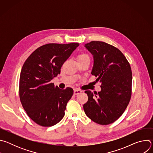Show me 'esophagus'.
<instances>
[{
	"mask_svg": "<svg viewBox=\"0 0 153 153\" xmlns=\"http://www.w3.org/2000/svg\"><path fill=\"white\" fill-rule=\"evenodd\" d=\"M82 93V91L80 90H77V89H75L74 90V95H77L79 94H80Z\"/></svg>",
	"mask_w": 153,
	"mask_h": 153,
	"instance_id": "obj_1",
	"label": "esophagus"
}]
</instances>
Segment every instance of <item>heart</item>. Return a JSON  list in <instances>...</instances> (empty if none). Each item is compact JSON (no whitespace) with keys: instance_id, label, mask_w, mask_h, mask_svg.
<instances>
[{"instance_id":"1","label":"heart","mask_w":153,"mask_h":153,"mask_svg":"<svg viewBox=\"0 0 153 153\" xmlns=\"http://www.w3.org/2000/svg\"><path fill=\"white\" fill-rule=\"evenodd\" d=\"M77 60H78V61H83V60H90V58L88 54H86L85 53H82L78 56Z\"/></svg>"}]
</instances>
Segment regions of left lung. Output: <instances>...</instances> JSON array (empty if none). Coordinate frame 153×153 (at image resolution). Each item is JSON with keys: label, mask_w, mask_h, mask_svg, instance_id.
<instances>
[{"label": "left lung", "mask_w": 153, "mask_h": 153, "mask_svg": "<svg viewBox=\"0 0 153 153\" xmlns=\"http://www.w3.org/2000/svg\"><path fill=\"white\" fill-rule=\"evenodd\" d=\"M85 47L93 56L91 74L101 83L100 91H85L88 97L85 113L97 123H112L123 113L131 96L130 65L119 49L105 42L92 41Z\"/></svg>", "instance_id": "left-lung-1"}]
</instances>
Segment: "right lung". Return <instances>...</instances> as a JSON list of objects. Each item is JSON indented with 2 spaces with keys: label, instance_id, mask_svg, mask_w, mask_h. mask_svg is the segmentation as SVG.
<instances>
[{
  "label": "right lung",
  "instance_id": "1",
  "mask_svg": "<svg viewBox=\"0 0 153 153\" xmlns=\"http://www.w3.org/2000/svg\"><path fill=\"white\" fill-rule=\"evenodd\" d=\"M79 45L48 43L36 49L25 62L20 75V100L37 124L51 126L64 117L73 90H61L50 82L60 73L62 65Z\"/></svg>",
  "mask_w": 153,
  "mask_h": 153
}]
</instances>
